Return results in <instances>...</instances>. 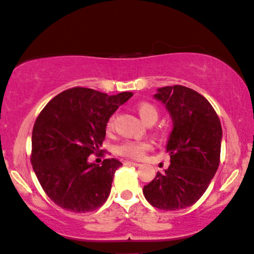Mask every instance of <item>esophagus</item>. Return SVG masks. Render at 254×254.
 <instances>
[{"label":"esophagus","instance_id":"esophagus-1","mask_svg":"<svg viewBox=\"0 0 254 254\" xmlns=\"http://www.w3.org/2000/svg\"><path fill=\"white\" fill-rule=\"evenodd\" d=\"M124 164H129V166H135V167L140 166L139 163H137V162H132V161H124Z\"/></svg>","mask_w":254,"mask_h":254}]
</instances>
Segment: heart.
Returning a JSON list of instances; mask_svg holds the SVG:
<instances>
[{
	"label": "heart",
	"mask_w": 254,
	"mask_h": 254,
	"mask_svg": "<svg viewBox=\"0 0 254 254\" xmlns=\"http://www.w3.org/2000/svg\"><path fill=\"white\" fill-rule=\"evenodd\" d=\"M136 109H137V112H138L139 117L142 118V121L148 125L154 124L155 122L157 121L158 115H160L158 114V109L156 106H155L154 104L148 103V102H142L137 104ZM114 121H115V117L114 116H111V117L109 118L108 124H106V127H108L109 130H111L112 127H114ZM149 149H150V144L146 142H138V140H124V142H122L121 144L117 145L116 151H117V154L127 158H140L143 155H144V152L146 150H149Z\"/></svg>",
	"instance_id": "1"
}]
</instances>
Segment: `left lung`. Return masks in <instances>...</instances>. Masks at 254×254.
<instances>
[{"mask_svg":"<svg viewBox=\"0 0 254 254\" xmlns=\"http://www.w3.org/2000/svg\"><path fill=\"white\" fill-rule=\"evenodd\" d=\"M154 97L173 121L166 146L170 164L144 186L143 194L158 209L187 208L202 196L218 170L221 123L208 100L191 88L161 87Z\"/></svg>","mask_w":254,"mask_h":254,"instance_id":"8db88e82","label":"left lung"}]
</instances>
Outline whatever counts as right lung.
<instances>
[{"label": "right lung", "mask_w": 254, "mask_h": 254, "mask_svg": "<svg viewBox=\"0 0 254 254\" xmlns=\"http://www.w3.org/2000/svg\"><path fill=\"white\" fill-rule=\"evenodd\" d=\"M132 94L73 87L54 97L36 118L30 161L45 193L61 208L92 212L108 200L122 163L106 158L99 166L88 156L100 151L109 118Z\"/></svg>", "instance_id": "right-lung-1"}]
</instances>
